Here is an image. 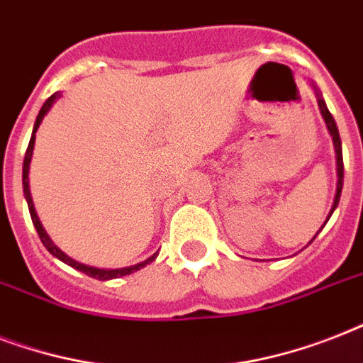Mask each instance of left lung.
<instances>
[{
  "mask_svg": "<svg viewBox=\"0 0 363 363\" xmlns=\"http://www.w3.org/2000/svg\"><path fill=\"white\" fill-rule=\"evenodd\" d=\"M311 88L315 90V96H316V104H318V109H320V115L322 118H324V122H326V128L328 131H330V135H332V141H333V150H335V167H337V188H335V196H333V205L332 209H330V213H328V218L326 222L330 220V216L333 215V211L337 209L339 205V198H341V190H343V148H341V137H339V130H337V124H335V121H333L332 113L328 111L326 107V101H324V98H322L320 90L316 88V84L313 81H311ZM326 222L322 224V228L326 226ZM320 228V230H322ZM320 230L315 233V238L320 233ZM313 238V239H315ZM313 239H311L307 245H311L313 242ZM305 245V247H307Z\"/></svg>",
  "mask_w": 363,
  "mask_h": 363,
  "instance_id": "obj_1",
  "label": "left lung"
}]
</instances>
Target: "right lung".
<instances>
[{
    "label": "right lung",
    "instance_id": "1",
    "mask_svg": "<svg viewBox=\"0 0 363 363\" xmlns=\"http://www.w3.org/2000/svg\"><path fill=\"white\" fill-rule=\"evenodd\" d=\"M60 96H62L60 92L52 94V96H50V98H48L45 104H43L41 111H39V115H37V118H35V124H33V131H31L30 145H28V150H26V156H24V165H22V186H24V198H26V201H28V209H30L31 222H33V226H35L37 233H39V239H41L43 245L47 247L48 252L52 254V256H56L58 259H62L64 264L71 265L73 269L82 271V273H86L88 277H94V279H98V281H111V279H118V277L131 275V273H135V271H139L141 267H145L147 264H150L152 259H156L158 252H154L152 256L145 259V262H139V264L130 265V267H121V269H101V267H92V265L81 264V262H77V259H73L71 256H67V254H65L62 248H58L56 245H54V241L50 239V235L47 233V230L43 228L41 220H39V216H37V213H35V207H33V199H31V192H30V177H28V175H30V164H31V156H33V147H35V133H37V130H39V125H41L43 118L47 116L48 111L52 109V105L58 101Z\"/></svg>",
    "mask_w": 363,
    "mask_h": 363
}]
</instances>
